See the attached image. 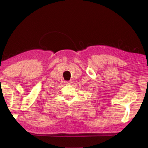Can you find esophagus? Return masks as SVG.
I'll use <instances>...</instances> for the list:
<instances>
[{
    "mask_svg": "<svg viewBox=\"0 0 148 148\" xmlns=\"http://www.w3.org/2000/svg\"><path fill=\"white\" fill-rule=\"evenodd\" d=\"M65 84H68V85H69V84H71L72 82H71V81H65Z\"/></svg>",
    "mask_w": 148,
    "mask_h": 148,
    "instance_id": "obj_1",
    "label": "esophagus"
}]
</instances>
